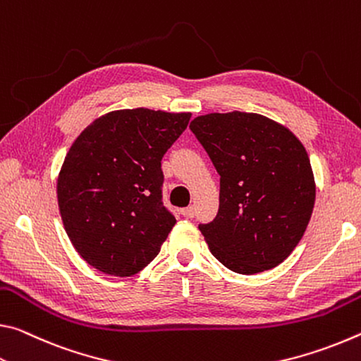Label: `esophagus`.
<instances>
[{
    "mask_svg": "<svg viewBox=\"0 0 361 361\" xmlns=\"http://www.w3.org/2000/svg\"><path fill=\"white\" fill-rule=\"evenodd\" d=\"M180 212H182V216L187 217V219H192V217L195 216V208L193 206H187V208H184Z\"/></svg>",
    "mask_w": 361,
    "mask_h": 361,
    "instance_id": "obj_1",
    "label": "esophagus"
}]
</instances>
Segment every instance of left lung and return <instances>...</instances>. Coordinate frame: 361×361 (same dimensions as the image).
Listing matches in <instances>:
<instances>
[{
  "mask_svg": "<svg viewBox=\"0 0 361 361\" xmlns=\"http://www.w3.org/2000/svg\"><path fill=\"white\" fill-rule=\"evenodd\" d=\"M190 131L221 176L219 211L198 228L217 261L241 275L274 269L309 226L315 180L304 145L257 114L197 116Z\"/></svg>",
  "mask_w": 361,
  "mask_h": 361,
  "instance_id": "8db88e82",
  "label": "left lung"
}]
</instances>
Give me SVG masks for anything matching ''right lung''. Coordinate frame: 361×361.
Wrapping results in <instances>:
<instances>
[{"instance_id":"add662e5","label":"right lung","mask_w":361,"mask_h":361,"mask_svg":"<svg viewBox=\"0 0 361 361\" xmlns=\"http://www.w3.org/2000/svg\"><path fill=\"white\" fill-rule=\"evenodd\" d=\"M190 114L118 110L73 142L57 180L65 232L85 261L114 276L150 264L174 227L163 204L161 159Z\"/></svg>"}]
</instances>
